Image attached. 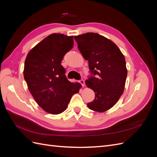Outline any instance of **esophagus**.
Instances as JSON below:
<instances>
[{
    "instance_id": "obj_1",
    "label": "esophagus",
    "mask_w": 157,
    "mask_h": 157,
    "mask_svg": "<svg viewBox=\"0 0 157 157\" xmlns=\"http://www.w3.org/2000/svg\"><path fill=\"white\" fill-rule=\"evenodd\" d=\"M79 82L81 84V85L82 86H84V85H85V82H84V80H79Z\"/></svg>"
}]
</instances>
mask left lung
<instances>
[{"label":"left lung","mask_w":157,"mask_h":157,"mask_svg":"<svg viewBox=\"0 0 157 157\" xmlns=\"http://www.w3.org/2000/svg\"><path fill=\"white\" fill-rule=\"evenodd\" d=\"M78 48L88 61L91 76L86 84L95 92L87 103L94 111L105 112L113 107L124 92L127 69L124 56L114 42L98 33L75 36Z\"/></svg>","instance_id":"left-lung-1"}]
</instances>
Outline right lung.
Instances as JSON below:
<instances>
[{"label":"right lung","instance_id":"obj_1","mask_svg":"<svg viewBox=\"0 0 157 157\" xmlns=\"http://www.w3.org/2000/svg\"><path fill=\"white\" fill-rule=\"evenodd\" d=\"M73 44V36L54 33L31 49L25 61L23 75L29 90L38 105L53 115L63 112L81 87L67 78L61 63Z\"/></svg>","mask_w":157,"mask_h":157}]
</instances>
